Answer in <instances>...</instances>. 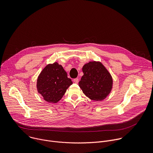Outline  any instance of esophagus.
Returning <instances> with one entry per match:
<instances>
[{
    "label": "esophagus",
    "mask_w": 153,
    "mask_h": 153,
    "mask_svg": "<svg viewBox=\"0 0 153 153\" xmlns=\"http://www.w3.org/2000/svg\"><path fill=\"white\" fill-rule=\"evenodd\" d=\"M73 81H74V83H78V82H79V79H78V78H76V79H74L73 80Z\"/></svg>",
    "instance_id": "esophagus-1"
}]
</instances>
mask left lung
Masks as SVG:
<instances>
[{"mask_svg":"<svg viewBox=\"0 0 153 153\" xmlns=\"http://www.w3.org/2000/svg\"><path fill=\"white\" fill-rule=\"evenodd\" d=\"M83 75L79 86L86 96L95 101L105 99L113 88V79L100 62H90L83 65Z\"/></svg>","mask_w":153,"mask_h":153,"instance_id":"8db88e82","label":"left lung"}]
</instances>
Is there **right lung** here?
Segmentation results:
<instances>
[{"label":"right lung","mask_w":153,"mask_h":153,"mask_svg":"<svg viewBox=\"0 0 153 153\" xmlns=\"http://www.w3.org/2000/svg\"><path fill=\"white\" fill-rule=\"evenodd\" d=\"M72 84L62 65L54 62L47 65L41 71L37 80V89L45 101L54 103L62 98Z\"/></svg>","instance_id":"right-lung-1"}]
</instances>
